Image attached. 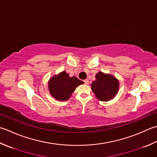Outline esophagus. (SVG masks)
Instances as JSON below:
<instances>
[{
    "instance_id": "obj_1",
    "label": "esophagus",
    "mask_w": 157,
    "mask_h": 157,
    "mask_svg": "<svg viewBox=\"0 0 157 157\" xmlns=\"http://www.w3.org/2000/svg\"><path fill=\"white\" fill-rule=\"evenodd\" d=\"M84 84H88V83H89L88 79H84Z\"/></svg>"
}]
</instances>
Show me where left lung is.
<instances>
[{
	"label": "left lung",
	"mask_w": 157,
	"mask_h": 157,
	"mask_svg": "<svg viewBox=\"0 0 157 157\" xmlns=\"http://www.w3.org/2000/svg\"><path fill=\"white\" fill-rule=\"evenodd\" d=\"M96 80L92 83L91 89L98 99L103 101H109L118 93L119 82L112 75L99 72Z\"/></svg>",
	"instance_id": "1"
}]
</instances>
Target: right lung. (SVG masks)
I'll return each instance as SVG.
<instances>
[{
    "instance_id": "right-lung-1",
    "label": "right lung",
    "mask_w": 157,
    "mask_h": 157,
    "mask_svg": "<svg viewBox=\"0 0 157 157\" xmlns=\"http://www.w3.org/2000/svg\"><path fill=\"white\" fill-rule=\"evenodd\" d=\"M84 84L76 77H69L68 73L63 71L50 79L49 90L52 96L60 101H66L75 91L76 87Z\"/></svg>"
}]
</instances>
